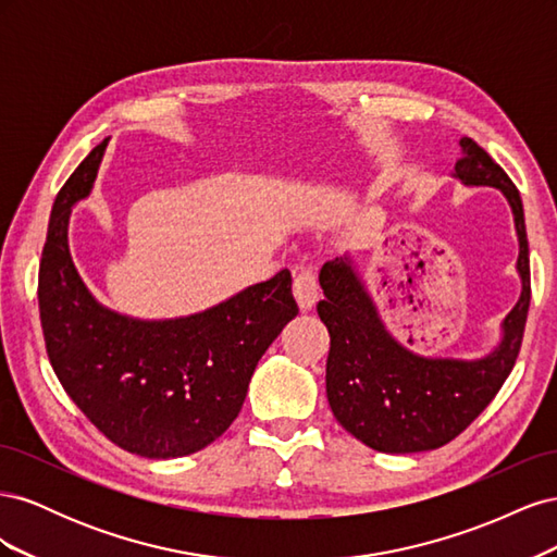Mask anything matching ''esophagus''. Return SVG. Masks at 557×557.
<instances>
[{
  "instance_id": "34e87169",
  "label": "esophagus",
  "mask_w": 557,
  "mask_h": 557,
  "mask_svg": "<svg viewBox=\"0 0 557 557\" xmlns=\"http://www.w3.org/2000/svg\"><path fill=\"white\" fill-rule=\"evenodd\" d=\"M293 293H295V299H297L301 311L313 309L315 299H318V278H315L311 267L299 269L295 276V283H293Z\"/></svg>"
}]
</instances>
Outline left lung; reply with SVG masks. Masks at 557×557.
<instances>
[{
  "label": "left lung",
  "mask_w": 557,
  "mask_h": 557,
  "mask_svg": "<svg viewBox=\"0 0 557 557\" xmlns=\"http://www.w3.org/2000/svg\"><path fill=\"white\" fill-rule=\"evenodd\" d=\"M453 178L467 188L507 197L518 237L520 297L499 325V342L481 358L423 356L399 344L381 320L374 297L350 256L320 269L318 315L330 332L327 401L334 418L364 446L381 453L434 450L455 440L487 404L516 364L530 309V250L516 185L485 150L462 137Z\"/></svg>",
  "instance_id": "8db88e82"
}]
</instances>
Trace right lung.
Here are the masks:
<instances>
[{
	"mask_svg": "<svg viewBox=\"0 0 557 557\" xmlns=\"http://www.w3.org/2000/svg\"><path fill=\"white\" fill-rule=\"evenodd\" d=\"M107 141L62 185L39 267L50 364L107 440L150 460L215 442L239 416L264 350L297 315L288 269L221 305L178 318H134L99 301L70 250V218L92 193Z\"/></svg>",
	"mask_w": 557,
	"mask_h": 557,
	"instance_id": "right-lung-1",
	"label": "right lung"
}]
</instances>
